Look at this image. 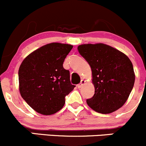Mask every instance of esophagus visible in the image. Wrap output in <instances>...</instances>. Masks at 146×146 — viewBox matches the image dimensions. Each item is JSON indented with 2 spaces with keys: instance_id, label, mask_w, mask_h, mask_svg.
Returning <instances> with one entry per match:
<instances>
[{
  "instance_id": "esophagus-1",
  "label": "esophagus",
  "mask_w": 146,
  "mask_h": 146,
  "mask_svg": "<svg viewBox=\"0 0 146 146\" xmlns=\"http://www.w3.org/2000/svg\"><path fill=\"white\" fill-rule=\"evenodd\" d=\"M85 82H86V81L84 80V79H82V80L81 81L80 83H79V84L77 85V87L79 88V89H80V88H82V86H83V85L84 84H85Z\"/></svg>"
}]
</instances>
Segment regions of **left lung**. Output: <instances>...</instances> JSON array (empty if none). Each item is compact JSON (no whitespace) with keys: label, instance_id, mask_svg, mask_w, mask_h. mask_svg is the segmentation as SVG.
Masks as SVG:
<instances>
[{"label":"left lung","instance_id":"8db88e82","mask_svg":"<svg viewBox=\"0 0 146 146\" xmlns=\"http://www.w3.org/2000/svg\"><path fill=\"white\" fill-rule=\"evenodd\" d=\"M77 49L92 72L95 92L93 97L86 99L88 106L104 114L120 109L128 99L135 82L130 59L103 43L81 44Z\"/></svg>","mask_w":146,"mask_h":146}]
</instances>
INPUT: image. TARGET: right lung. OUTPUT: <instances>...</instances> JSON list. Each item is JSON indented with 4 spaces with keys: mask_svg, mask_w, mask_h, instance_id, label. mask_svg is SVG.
<instances>
[{
    "mask_svg": "<svg viewBox=\"0 0 146 146\" xmlns=\"http://www.w3.org/2000/svg\"><path fill=\"white\" fill-rule=\"evenodd\" d=\"M73 46L52 42L26 57L18 71L19 90L23 99L37 113L51 115L62 109L65 96L74 85L63 62Z\"/></svg>",
    "mask_w": 146,
    "mask_h": 146,
    "instance_id": "right-lung-1",
    "label": "right lung"
}]
</instances>
